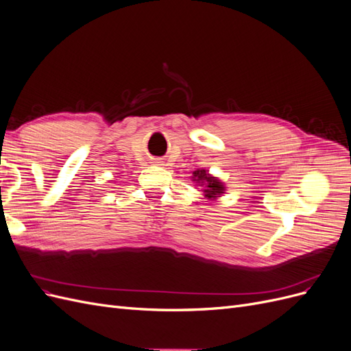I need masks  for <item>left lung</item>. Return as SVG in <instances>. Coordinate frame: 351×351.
Instances as JSON below:
<instances>
[{"instance_id": "obj_1", "label": "left lung", "mask_w": 351, "mask_h": 351, "mask_svg": "<svg viewBox=\"0 0 351 351\" xmlns=\"http://www.w3.org/2000/svg\"><path fill=\"white\" fill-rule=\"evenodd\" d=\"M192 182H195V186L202 187V192H204L205 197L209 200H215L226 193V184L221 182L218 177H214L209 174L206 169H196L192 174Z\"/></svg>"}]
</instances>
